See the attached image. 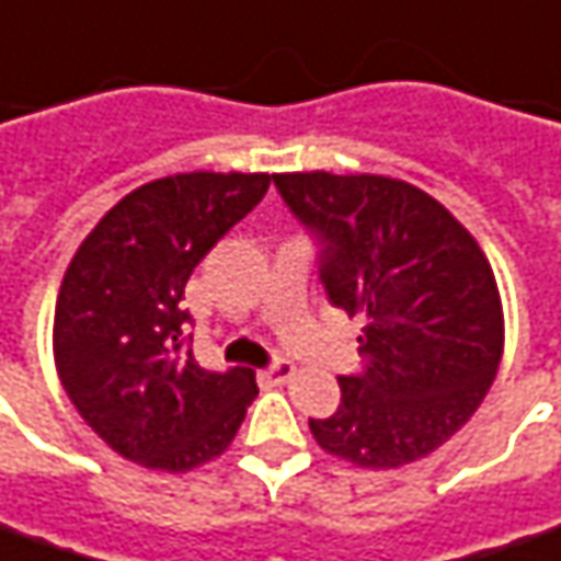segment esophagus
<instances>
[{
  "instance_id": "esophagus-1",
  "label": "esophagus",
  "mask_w": 561,
  "mask_h": 561,
  "mask_svg": "<svg viewBox=\"0 0 561 561\" xmlns=\"http://www.w3.org/2000/svg\"><path fill=\"white\" fill-rule=\"evenodd\" d=\"M259 381L265 385V388H274V385H284L289 376H293V363L284 360V357H277L274 363H268L265 369H259L256 373Z\"/></svg>"
}]
</instances>
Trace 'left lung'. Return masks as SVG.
<instances>
[{"label": "left lung", "instance_id": "8db88e82", "mask_svg": "<svg viewBox=\"0 0 561 561\" xmlns=\"http://www.w3.org/2000/svg\"><path fill=\"white\" fill-rule=\"evenodd\" d=\"M280 198L318 243L327 299L360 314L363 366L342 403L308 419L323 449L391 470L439 449L489 393L504 314L480 243L427 192L391 176L277 173Z\"/></svg>", "mask_w": 561, "mask_h": 561}]
</instances>
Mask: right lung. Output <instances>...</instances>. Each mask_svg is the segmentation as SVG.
<instances>
[{
    "label": "right lung",
    "mask_w": 561,
    "mask_h": 561,
    "mask_svg": "<svg viewBox=\"0 0 561 561\" xmlns=\"http://www.w3.org/2000/svg\"><path fill=\"white\" fill-rule=\"evenodd\" d=\"M268 173H176L134 188L72 256L54 311V360L110 449L183 473L222 455L259 393L247 366L192 354L185 280L265 198Z\"/></svg>",
    "instance_id": "1"
}]
</instances>
